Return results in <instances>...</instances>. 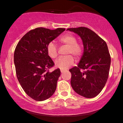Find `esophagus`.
<instances>
[{"mask_svg": "<svg viewBox=\"0 0 123 123\" xmlns=\"http://www.w3.org/2000/svg\"><path fill=\"white\" fill-rule=\"evenodd\" d=\"M65 72V70H63V69H61V73H63Z\"/></svg>", "mask_w": 123, "mask_h": 123, "instance_id": "esophagus-1", "label": "esophagus"}]
</instances>
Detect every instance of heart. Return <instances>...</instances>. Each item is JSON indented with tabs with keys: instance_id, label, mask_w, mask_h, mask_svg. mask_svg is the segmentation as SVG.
<instances>
[{
	"instance_id": "heart-1",
	"label": "heart",
	"mask_w": 123,
	"mask_h": 123,
	"mask_svg": "<svg viewBox=\"0 0 123 123\" xmlns=\"http://www.w3.org/2000/svg\"><path fill=\"white\" fill-rule=\"evenodd\" d=\"M60 41L61 43L68 46L67 55L74 56L76 60H78L83 52L82 46L77 42V39L71 34H66L60 37ZM47 53L49 56L54 59L58 55L57 47L53 42H51L47 46ZM72 55L60 57L55 61V65L61 69H66L72 66L74 63V58Z\"/></svg>"
}]
</instances>
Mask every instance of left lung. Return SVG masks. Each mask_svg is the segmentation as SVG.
<instances>
[{"instance_id":"left-lung-1","label":"left lung","mask_w":123,"mask_h":123,"mask_svg":"<svg viewBox=\"0 0 123 123\" xmlns=\"http://www.w3.org/2000/svg\"><path fill=\"white\" fill-rule=\"evenodd\" d=\"M81 37L84 52L77 66L70 69L71 84L80 95L92 98L98 95L108 80L111 58L106 42L86 27L68 28Z\"/></svg>"}]
</instances>
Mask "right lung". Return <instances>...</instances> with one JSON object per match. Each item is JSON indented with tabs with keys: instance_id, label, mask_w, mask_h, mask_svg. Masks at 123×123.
Returning a JSON list of instances; mask_svg holds the SVG:
<instances>
[{
	"instance_id": "1",
	"label": "right lung",
	"mask_w": 123,
	"mask_h": 123,
	"mask_svg": "<svg viewBox=\"0 0 123 123\" xmlns=\"http://www.w3.org/2000/svg\"><path fill=\"white\" fill-rule=\"evenodd\" d=\"M65 30L37 28L26 33L17 45L14 54L17 77L24 91L35 101H44L55 91L61 71L49 72L54 63L47 46Z\"/></svg>"
}]
</instances>
